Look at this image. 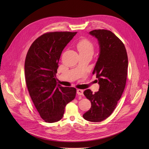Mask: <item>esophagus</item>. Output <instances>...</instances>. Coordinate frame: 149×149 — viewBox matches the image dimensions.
<instances>
[{
    "mask_svg": "<svg viewBox=\"0 0 149 149\" xmlns=\"http://www.w3.org/2000/svg\"><path fill=\"white\" fill-rule=\"evenodd\" d=\"M83 93H84V91H83L82 90H79V89H78V90H77V94H78V95H83Z\"/></svg>",
    "mask_w": 149,
    "mask_h": 149,
    "instance_id": "34e87169",
    "label": "esophagus"
}]
</instances>
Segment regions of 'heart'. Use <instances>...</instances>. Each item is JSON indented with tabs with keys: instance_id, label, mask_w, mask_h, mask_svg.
<instances>
[{
	"instance_id": "1",
	"label": "heart",
	"mask_w": 149,
	"mask_h": 149,
	"mask_svg": "<svg viewBox=\"0 0 149 149\" xmlns=\"http://www.w3.org/2000/svg\"><path fill=\"white\" fill-rule=\"evenodd\" d=\"M77 48L79 53H93L94 45L92 42L87 39L81 40L77 44Z\"/></svg>"
}]
</instances>
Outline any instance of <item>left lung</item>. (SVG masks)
<instances>
[{
	"instance_id": "1",
	"label": "left lung",
	"mask_w": 149,
	"mask_h": 149,
	"mask_svg": "<svg viewBox=\"0 0 149 149\" xmlns=\"http://www.w3.org/2000/svg\"><path fill=\"white\" fill-rule=\"evenodd\" d=\"M89 33L98 42L100 53L93 74H96L99 91L84 92L91 103V109L83 118L91 122H100L108 118L116 108L125 88L128 57L124 44L112 32L93 30Z\"/></svg>"
}]
</instances>
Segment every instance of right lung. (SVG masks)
Here are the masks:
<instances>
[{"instance_id":"1","label":"right lung","mask_w":149,"mask_h":149,"mask_svg":"<svg viewBox=\"0 0 149 149\" xmlns=\"http://www.w3.org/2000/svg\"><path fill=\"white\" fill-rule=\"evenodd\" d=\"M77 33H44L33 42L26 56L27 88L40 117L48 123L59 121L66 105L76 95V88L63 87L56 84V74L63 49Z\"/></svg>"}]
</instances>
